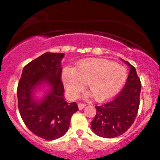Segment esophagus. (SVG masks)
<instances>
[{
	"instance_id": "34e87169",
	"label": "esophagus",
	"mask_w": 160,
	"mask_h": 160,
	"mask_svg": "<svg viewBox=\"0 0 160 160\" xmlns=\"http://www.w3.org/2000/svg\"><path fill=\"white\" fill-rule=\"evenodd\" d=\"M86 107V104H81V103H79L78 104V108L79 110H82L83 108Z\"/></svg>"
}]
</instances>
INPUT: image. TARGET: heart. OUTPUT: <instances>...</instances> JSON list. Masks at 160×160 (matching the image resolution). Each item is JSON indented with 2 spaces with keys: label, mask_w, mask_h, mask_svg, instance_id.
I'll return each mask as SVG.
<instances>
[{
  "label": "heart",
  "mask_w": 160,
  "mask_h": 160,
  "mask_svg": "<svg viewBox=\"0 0 160 160\" xmlns=\"http://www.w3.org/2000/svg\"><path fill=\"white\" fill-rule=\"evenodd\" d=\"M126 78L127 71L123 66L103 59H83L74 69L66 67L62 72V83L71 98H77L88 83L98 101L114 96Z\"/></svg>",
  "instance_id": "heart-1"
}]
</instances>
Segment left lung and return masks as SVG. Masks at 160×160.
I'll return each instance as SVG.
<instances>
[{
	"label": "left lung",
	"mask_w": 160,
	"mask_h": 160,
	"mask_svg": "<svg viewBox=\"0 0 160 160\" xmlns=\"http://www.w3.org/2000/svg\"><path fill=\"white\" fill-rule=\"evenodd\" d=\"M123 61L130 68L125 88L111 102L95 107L96 115L90 123L93 132L103 138H115L125 133L138 113L141 82L135 67Z\"/></svg>",
	"instance_id": "1"
}]
</instances>
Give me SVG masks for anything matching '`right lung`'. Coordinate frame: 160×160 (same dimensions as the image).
Here are the masks:
<instances>
[{
  "label": "right lung",
  "mask_w": 160,
  "mask_h": 160,
  "mask_svg": "<svg viewBox=\"0 0 160 160\" xmlns=\"http://www.w3.org/2000/svg\"><path fill=\"white\" fill-rule=\"evenodd\" d=\"M64 53L46 52L27 64L17 90L18 109L24 123L33 134L46 140L65 135L76 102L68 103L61 81ZM42 93L38 96L37 93Z\"/></svg>",
  "instance_id": "obj_1"
}]
</instances>
